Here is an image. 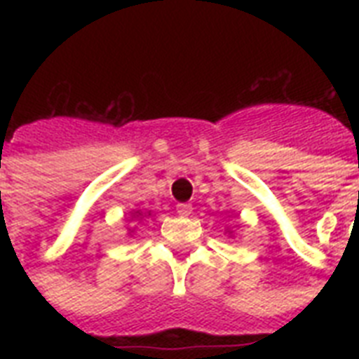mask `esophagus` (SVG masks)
Here are the masks:
<instances>
[{
	"label": "esophagus",
	"instance_id": "esophagus-1",
	"mask_svg": "<svg viewBox=\"0 0 359 359\" xmlns=\"http://www.w3.org/2000/svg\"><path fill=\"white\" fill-rule=\"evenodd\" d=\"M177 212H179V216H190L191 205L190 203H180V205H177Z\"/></svg>",
	"mask_w": 359,
	"mask_h": 359
}]
</instances>
